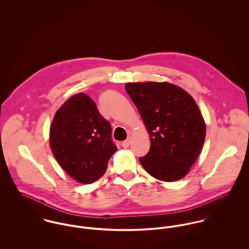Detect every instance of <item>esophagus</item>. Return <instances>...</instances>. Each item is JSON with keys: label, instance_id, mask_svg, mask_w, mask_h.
I'll use <instances>...</instances> for the list:
<instances>
[{"label": "esophagus", "instance_id": "1", "mask_svg": "<svg viewBox=\"0 0 249 249\" xmlns=\"http://www.w3.org/2000/svg\"><path fill=\"white\" fill-rule=\"evenodd\" d=\"M130 141H131V138H130V137H128L126 140H124V142H122V146H123V147H124V148H125V147H127V146L129 145V143H130Z\"/></svg>", "mask_w": 249, "mask_h": 249}]
</instances>
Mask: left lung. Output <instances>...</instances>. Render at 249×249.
<instances>
[{
  "instance_id": "8db88e82",
  "label": "left lung",
  "mask_w": 249,
  "mask_h": 249,
  "mask_svg": "<svg viewBox=\"0 0 249 249\" xmlns=\"http://www.w3.org/2000/svg\"><path fill=\"white\" fill-rule=\"evenodd\" d=\"M125 90L150 136L149 151L139 158L143 169L162 181L184 178L205 140V123L196 103L168 82H129Z\"/></svg>"
}]
</instances>
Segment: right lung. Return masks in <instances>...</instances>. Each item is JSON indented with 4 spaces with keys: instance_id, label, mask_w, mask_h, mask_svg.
Wrapping results in <instances>:
<instances>
[{
    "instance_id": "obj_1",
    "label": "right lung",
    "mask_w": 249,
    "mask_h": 249,
    "mask_svg": "<svg viewBox=\"0 0 249 249\" xmlns=\"http://www.w3.org/2000/svg\"><path fill=\"white\" fill-rule=\"evenodd\" d=\"M110 123L84 93L60 107L50 128V144L56 161L74 180L90 184L102 178L117 146Z\"/></svg>"
}]
</instances>
